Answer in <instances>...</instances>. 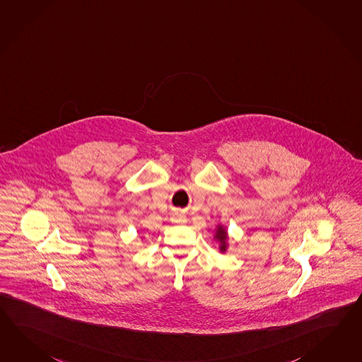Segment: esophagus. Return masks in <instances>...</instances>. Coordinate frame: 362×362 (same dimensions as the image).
I'll use <instances>...</instances> for the list:
<instances>
[{
	"label": "esophagus",
	"instance_id": "34e87169",
	"mask_svg": "<svg viewBox=\"0 0 362 362\" xmlns=\"http://www.w3.org/2000/svg\"><path fill=\"white\" fill-rule=\"evenodd\" d=\"M171 221H173L174 223H185L188 219H187V217H185V214L177 213V214H174V216L171 217Z\"/></svg>",
	"mask_w": 362,
	"mask_h": 362
}]
</instances>
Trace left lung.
I'll return each mask as SVG.
<instances>
[{
	"instance_id": "left-lung-1",
	"label": "left lung",
	"mask_w": 362,
	"mask_h": 362,
	"mask_svg": "<svg viewBox=\"0 0 362 362\" xmlns=\"http://www.w3.org/2000/svg\"><path fill=\"white\" fill-rule=\"evenodd\" d=\"M216 239H218V241L221 243V252H225L226 250V239H227V233H226L225 228L223 227H218L217 233H216Z\"/></svg>"
}]
</instances>
